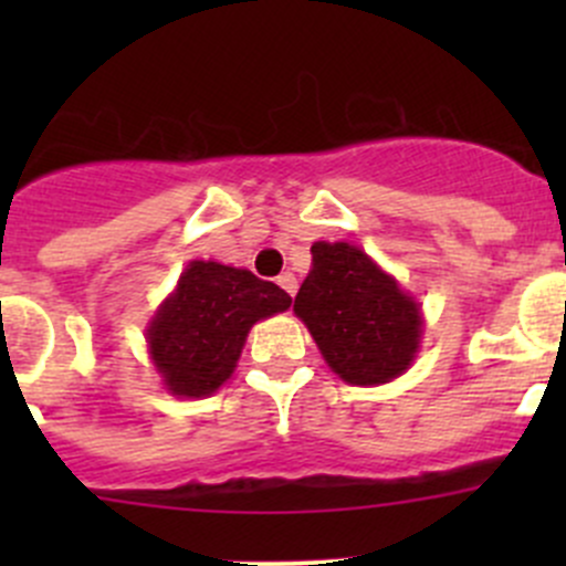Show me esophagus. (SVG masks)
Here are the masks:
<instances>
[{
  "label": "esophagus",
  "instance_id": "esophagus-1",
  "mask_svg": "<svg viewBox=\"0 0 566 566\" xmlns=\"http://www.w3.org/2000/svg\"><path fill=\"white\" fill-rule=\"evenodd\" d=\"M276 282H279V287H282L287 295H295V290H298V279H295L290 271L282 273V276H279Z\"/></svg>",
  "mask_w": 566,
  "mask_h": 566
}]
</instances>
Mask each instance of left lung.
<instances>
[{
    "label": "left lung",
    "instance_id": "left-lung-1",
    "mask_svg": "<svg viewBox=\"0 0 566 566\" xmlns=\"http://www.w3.org/2000/svg\"><path fill=\"white\" fill-rule=\"evenodd\" d=\"M293 312L310 328L331 373L350 386L389 384L419 353L421 306L350 243L312 247V271Z\"/></svg>",
    "mask_w": 566,
    "mask_h": 566
}]
</instances>
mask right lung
<instances>
[{
	"label": "right lung",
	"instance_id": "right-lung-1",
	"mask_svg": "<svg viewBox=\"0 0 566 566\" xmlns=\"http://www.w3.org/2000/svg\"><path fill=\"white\" fill-rule=\"evenodd\" d=\"M293 298L247 268L188 262L175 293L147 325V347L175 397H210L230 380L251 325L290 310Z\"/></svg>",
	"mask_w": 566,
	"mask_h": 566
}]
</instances>
